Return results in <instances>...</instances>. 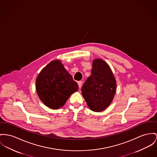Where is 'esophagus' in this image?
Masks as SVG:
<instances>
[{
	"label": "esophagus",
	"instance_id": "esophagus-1",
	"mask_svg": "<svg viewBox=\"0 0 157 157\" xmlns=\"http://www.w3.org/2000/svg\"><path fill=\"white\" fill-rule=\"evenodd\" d=\"M82 81H79L78 82V87L80 88L82 87Z\"/></svg>",
	"mask_w": 157,
	"mask_h": 157
}]
</instances>
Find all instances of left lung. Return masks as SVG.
<instances>
[{
	"label": "left lung",
	"mask_w": 157,
	"mask_h": 157,
	"mask_svg": "<svg viewBox=\"0 0 157 157\" xmlns=\"http://www.w3.org/2000/svg\"><path fill=\"white\" fill-rule=\"evenodd\" d=\"M92 74L82 88L89 108L94 112H101L109 105L115 95L117 83L110 67L101 59L93 61Z\"/></svg>",
	"instance_id": "1"
}]
</instances>
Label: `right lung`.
Segmentation results:
<instances>
[{"label":"right lung","mask_w":157,"mask_h":157,"mask_svg":"<svg viewBox=\"0 0 157 157\" xmlns=\"http://www.w3.org/2000/svg\"><path fill=\"white\" fill-rule=\"evenodd\" d=\"M78 88L71 75L59 60L48 64L36 80V92L40 99L46 106L53 109L63 106Z\"/></svg>","instance_id":"right-lung-1"}]
</instances>
